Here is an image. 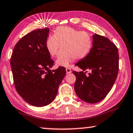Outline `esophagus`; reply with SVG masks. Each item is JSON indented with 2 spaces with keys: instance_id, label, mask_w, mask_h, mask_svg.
Returning a JSON list of instances; mask_svg holds the SVG:
<instances>
[{
  "instance_id": "34e87169",
  "label": "esophagus",
  "mask_w": 133,
  "mask_h": 133,
  "mask_svg": "<svg viewBox=\"0 0 133 133\" xmlns=\"http://www.w3.org/2000/svg\"><path fill=\"white\" fill-rule=\"evenodd\" d=\"M66 71L67 74H70V73L72 72V71H71V69L70 68H66Z\"/></svg>"
}]
</instances>
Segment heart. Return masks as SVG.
Listing matches in <instances>:
<instances>
[{
	"mask_svg": "<svg viewBox=\"0 0 133 133\" xmlns=\"http://www.w3.org/2000/svg\"><path fill=\"white\" fill-rule=\"evenodd\" d=\"M92 39L86 32H81L68 26H59L45 41L46 49L51 57L58 55L56 64L68 66L75 59L81 61L89 55L92 47Z\"/></svg>",
	"mask_w": 133,
	"mask_h": 133,
	"instance_id": "1",
	"label": "heart"
}]
</instances>
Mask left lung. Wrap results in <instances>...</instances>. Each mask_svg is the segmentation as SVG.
<instances>
[{
	"mask_svg": "<svg viewBox=\"0 0 133 133\" xmlns=\"http://www.w3.org/2000/svg\"><path fill=\"white\" fill-rule=\"evenodd\" d=\"M92 45L89 55L76 64L83 71L72 72L76 77L74 89L78 97L86 103H97L106 97L115 83L119 54L115 44L99 35H93ZM87 70L91 72L86 75Z\"/></svg>",
	"mask_w": 133,
	"mask_h": 133,
	"instance_id": "left-lung-1",
	"label": "left lung"
}]
</instances>
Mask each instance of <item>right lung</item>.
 Listing matches in <instances>:
<instances>
[{"mask_svg":"<svg viewBox=\"0 0 133 133\" xmlns=\"http://www.w3.org/2000/svg\"><path fill=\"white\" fill-rule=\"evenodd\" d=\"M49 29L35 30L15 44L11 57L17 92L26 103L43 107L55 99L66 74L65 67L50 70L54 65L45 47Z\"/></svg>","mask_w":133,"mask_h":133,"instance_id":"add662e5","label":"right lung"}]
</instances>
